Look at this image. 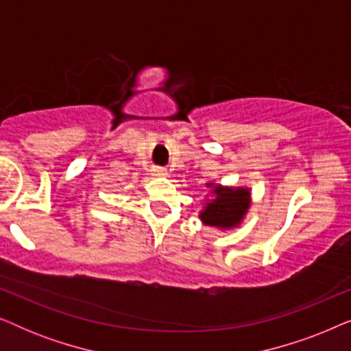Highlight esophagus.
Returning <instances> with one entry per match:
<instances>
[{
	"label": "esophagus",
	"mask_w": 351,
	"mask_h": 351,
	"mask_svg": "<svg viewBox=\"0 0 351 351\" xmlns=\"http://www.w3.org/2000/svg\"><path fill=\"white\" fill-rule=\"evenodd\" d=\"M152 172H153V176H155V177H167V171L165 169V167L155 166L152 169Z\"/></svg>",
	"instance_id": "esophagus-1"
}]
</instances>
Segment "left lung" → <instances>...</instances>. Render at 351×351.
I'll return each instance as SVG.
<instances>
[{
  "instance_id": "obj_1",
  "label": "left lung",
  "mask_w": 351,
  "mask_h": 351,
  "mask_svg": "<svg viewBox=\"0 0 351 351\" xmlns=\"http://www.w3.org/2000/svg\"><path fill=\"white\" fill-rule=\"evenodd\" d=\"M208 199L203 203L198 217L203 225L220 232L238 228L244 222L252 204L249 186H230L208 182Z\"/></svg>"
}]
</instances>
